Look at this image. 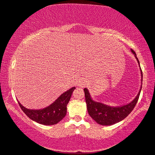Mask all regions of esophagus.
Segmentation results:
<instances>
[{
	"mask_svg": "<svg viewBox=\"0 0 155 155\" xmlns=\"http://www.w3.org/2000/svg\"><path fill=\"white\" fill-rule=\"evenodd\" d=\"M78 85L80 86V87H84V86L86 85L85 80H80V81H79V84H78Z\"/></svg>",
	"mask_w": 155,
	"mask_h": 155,
	"instance_id": "esophagus-1",
	"label": "esophagus"
}]
</instances>
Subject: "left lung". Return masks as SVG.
<instances>
[{
  "mask_svg": "<svg viewBox=\"0 0 155 155\" xmlns=\"http://www.w3.org/2000/svg\"><path fill=\"white\" fill-rule=\"evenodd\" d=\"M131 52L134 54L135 58L137 59V63L139 64L142 76L141 80L143 82V73H142V70L140 68V66L139 61L134 51L131 49ZM141 89L142 85L138 94L131 102L127 104L120 106V107H111V106L93 100L90 96L89 90L87 88H84V96H85L87 109L89 115L97 124H100L101 126H111V125L120 122V120H124L125 118H126L134 109L139 99Z\"/></svg>",
  "mask_w": 155,
  "mask_h": 155,
  "instance_id": "obj_1",
  "label": "left lung"
}]
</instances>
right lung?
<instances>
[{"instance_id":"obj_1","label":"right lung","mask_w":155,"mask_h":155,"mask_svg":"<svg viewBox=\"0 0 155 155\" xmlns=\"http://www.w3.org/2000/svg\"><path fill=\"white\" fill-rule=\"evenodd\" d=\"M75 87H73L63 93L54 103L42 109H29L19 102L21 109L28 117L38 124L51 126L61 121L67 113V104Z\"/></svg>"}]
</instances>
